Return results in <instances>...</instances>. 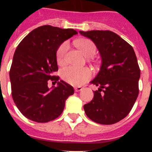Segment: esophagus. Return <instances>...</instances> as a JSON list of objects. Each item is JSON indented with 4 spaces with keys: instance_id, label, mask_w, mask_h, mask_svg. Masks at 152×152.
Segmentation results:
<instances>
[{
    "instance_id": "34e87169",
    "label": "esophagus",
    "mask_w": 152,
    "mask_h": 152,
    "mask_svg": "<svg viewBox=\"0 0 152 152\" xmlns=\"http://www.w3.org/2000/svg\"><path fill=\"white\" fill-rule=\"evenodd\" d=\"M82 89H83L82 87H80V86H78V87H75V92H78V91H81Z\"/></svg>"
}]
</instances>
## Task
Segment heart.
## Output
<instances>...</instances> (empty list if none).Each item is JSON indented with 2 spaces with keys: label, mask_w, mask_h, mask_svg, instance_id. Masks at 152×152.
Listing matches in <instances>:
<instances>
[{
  "label": "heart",
  "mask_w": 152,
  "mask_h": 152,
  "mask_svg": "<svg viewBox=\"0 0 152 152\" xmlns=\"http://www.w3.org/2000/svg\"><path fill=\"white\" fill-rule=\"evenodd\" d=\"M75 44L87 57H92L96 53V47L91 40L77 39L75 42ZM68 48V43L67 42H64L58 49L56 58L57 62L59 64H64L66 61ZM61 77L68 84L80 86L90 80L91 77V72L87 68H80L70 66L65 68L61 72Z\"/></svg>",
  "instance_id": "heart-1"
}]
</instances>
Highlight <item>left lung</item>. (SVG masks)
Masks as SVG:
<instances>
[{
    "instance_id": "8db88e82",
    "label": "left lung",
    "mask_w": 152,
    "mask_h": 152,
    "mask_svg": "<svg viewBox=\"0 0 152 152\" xmlns=\"http://www.w3.org/2000/svg\"><path fill=\"white\" fill-rule=\"evenodd\" d=\"M79 33L94 42L102 59L100 72L91 82L99 88L84 110L95 123L114 124L129 113L139 95L140 69L135 53L127 42L112 31Z\"/></svg>"
}]
</instances>
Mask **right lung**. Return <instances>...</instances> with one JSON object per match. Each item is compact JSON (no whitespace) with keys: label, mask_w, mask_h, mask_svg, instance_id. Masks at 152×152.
<instances>
[{"label":"right lung","mask_w":152,"mask_h":152,"mask_svg":"<svg viewBox=\"0 0 152 152\" xmlns=\"http://www.w3.org/2000/svg\"><path fill=\"white\" fill-rule=\"evenodd\" d=\"M77 32L45 25L36 28L17 47L10 70L12 97L21 113L36 123H47L60 116L65 100L75 91L54 76L58 68L57 52L63 42ZM58 81L49 88L48 80Z\"/></svg>","instance_id":"1"}]
</instances>
